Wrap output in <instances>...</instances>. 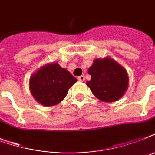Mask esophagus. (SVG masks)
Returning a JSON list of instances; mask_svg holds the SVG:
<instances>
[{
    "label": "esophagus",
    "instance_id": "esophagus-1",
    "mask_svg": "<svg viewBox=\"0 0 155 155\" xmlns=\"http://www.w3.org/2000/svg\"><path fill=\"white\" fill-rule=\"evenodd\" d=\"M78 80H79V81H80V82H84L85 80L84 75H80V76H79V77H78Z\"/></svg>",
    "mask_w": 155,
    "mask_h": 155
}]
</instances>
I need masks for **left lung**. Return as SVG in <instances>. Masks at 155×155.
I'll return each mask as SVG.
<instances>
[{
	"instance_id": "left-lung-1",
	"label": "left lung",
	"mask_w": 155,
	"mask_h": 155,
	"mask_svg": "<svg viewBox=\"0 0 155 155\" xmlns=\"http://www.w3.org/2000/svg\"><path fill=\"white\" fill-rule=\"evenodd\" d=\"M87 72L92 79L86 84L101 101H117L127 90V71L110 57L95 59Z\"/></svg>"
}]
</instances>
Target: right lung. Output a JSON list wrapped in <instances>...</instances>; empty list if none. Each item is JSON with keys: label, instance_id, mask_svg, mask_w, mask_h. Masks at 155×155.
<instances>
[{"label": "right lung", "instance_id": "add662e5", "mask_svg": "<svg viewBox=\"0 0 155 155\" xmlns=\"http://www.w3.org/2000/svg\"><path fill=\"white\" fill-rule=\"evenodd\" d=\"M77 79L57 63L42 66L30 79V90L38 102L54 106L63 101Z\"/></svg>", "mask_w": 155, "mask_h": 155}]
</instances>
